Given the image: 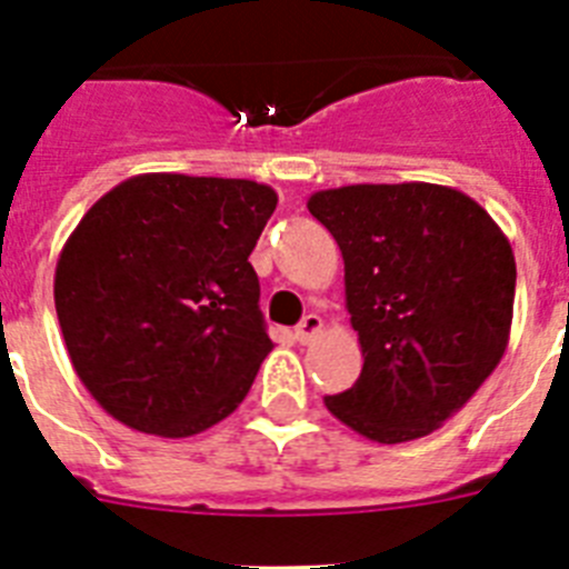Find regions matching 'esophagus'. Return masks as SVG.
Here are the masks:
<instances>
[{
    "instance_id": "1",
    "label": "esophagus",
    "mask_w": 569,
    "mask_h": 569,
    "mask_svg": "<svg viewBox=\"0 0 569 569\" xmlns=\"http://www.w3.org/2000/svg\"><path fill=\"white\" fill-rule=\"evenodd\" d=\"M321 325H325V321H321V316L308 313V316H305V319L299 321V325H296V341H301V345H308V341H313L316 336L321 333Z\"/></svg>"
}]
</instances>
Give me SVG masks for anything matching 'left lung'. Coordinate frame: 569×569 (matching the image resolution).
<instances>
[{
  "mask_svg": "<svg viewBox=\"0 0 569 569\" xmlns=\"http://www.w3.org/2000/svg\"><path fill=\"white\" fill-rule=\"evenodd\" d=\"M308 210L341 250L365 356L359 381L325 405L379 445L433 433L507 350L510 241L476 199L445 184H347L313 193Z\"/></svg>",
  "mask_w": 569,
  "mask_h": 569,
  "instance_id": "obj_1",
  "label": "left lung"
}]
</instances>
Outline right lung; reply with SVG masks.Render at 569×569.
I'll return each mask as SVG.
<instances>
[{
	"label": "right lung",
	"instance_id": "right-lung-1",
	"mask_svg": "<svg viewBox=\"0 0 569 569\" xmlns=\"http://www.w3.org/2000/svg\"><path fill=\"white\" fill-rule=\"evenodd\" d=\"M276 202L250 179L142 173L82 216L53 301L73 370L104 413L184 439L241 405L273 350L248 256Z\"/></svg>",
	"mask_w": 569,
	"mask_h": 569
}]
</instances>
